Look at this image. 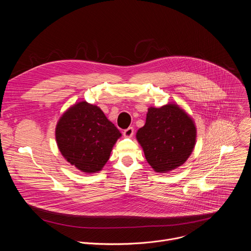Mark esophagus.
<instances>
[{
  "instance_id": "1",
  "label": "esophagus",
  "mask_w": 251,
  "mask_h": 251,
  "mask_svg": "<svg viewBox=\"0 0 251 251\" xmlns=\"http://www.w3.org/2000/svg\"><path fill=\"white\" fill-rule=\"evenodd\" d=\"M133 134H134V129L132 127H129L123 131V135L127 138H131L133 136Z\"/></svg>"
}]
</instances>
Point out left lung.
Returning a JSON list of instances; mask_svg holds the SVG:
<instances>
[{
    "mask_svg": "<svg viewBox=\"0 0 251 251\" xmlns=\"http://www.w3.org/2000/svg\"><path fill=\"white\" fill-rule=\"evenodd\" d=\"M149 165L157 173L171 172L191 156L197 139L193 118L176 103L149 107L146 123L136 133Z\"/></svg>",
    "mask_w": 251,
    "mask_h": 251,
    "instance_id": "8db88e82",
    "label": "left lung"
}]
</instances>
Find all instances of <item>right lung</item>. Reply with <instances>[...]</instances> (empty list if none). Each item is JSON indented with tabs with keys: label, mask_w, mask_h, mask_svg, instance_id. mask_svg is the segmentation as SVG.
Segmentation results:
<instances>
[{
	"label": "right lung",
	"mask_w": 251,
	"mask_h": 251,
	"mask_svg": "<svg viewBox=\"0 0 251 251\" xmlns=\"http://www.w3.org/2000/svg\"><path fill=\"white\" fill-rule=\"evenodd\" d=\"M121 136L98 106L84 100L70 106L55 127L56 144L61 155L70 165L86 174L102 170Z\"/></svg>",
	"instance_id": "obj_1"
}]
</instances>
